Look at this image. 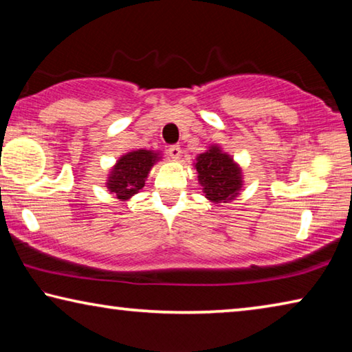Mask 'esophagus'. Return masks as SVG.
I'll return each mask as SVG.
<instances>
[{
	"label": "esophagus",
	"instance_id": "34e87169",
	"mask_svg": "<svg viewBox=\"0 0 352 352\" xmlns=\"http://www.w3.org/2000/svg\"><path fill=\"white\" fill-rule=\"evenodd\" d=\"M168 153H169L170 158L178 160V158H180V155H182V147L178 144H172V146L168 147Z\"/></svg>",
	"mask_w": 352,
	"mask_h": 352
}]
</instances>
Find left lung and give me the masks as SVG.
Segmentation results:
<instances>
[{"mask_svg":"<svg viewBox=\"0 0 352 352\" xmlns=\"http://www.w3.org/2000/svg\"><path fill=\"white\" fill-rule=\"evenodd\" d=\"M194 164L205 197L212 204H226L239 194L242 188L241 168L228 153L220 151V147L211 146L210 151L199 155Z\"/></svg>","mask_w":352,"mask_h":352,"instance_id":"obj_1","label":"left lung"}]
</instances>
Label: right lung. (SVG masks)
Masks as SVG:
<instances>
[{
  "mask_svg": "<svg viewBox=\"0 0 352 352\" xmlns=\"http://www.w3.org/2000/svg\"><path fill=\"white\" fill-rule=\"evenodd\" d=\"M158 158L157 152L144 151V148L122 155L109 174L107 188L110 192H115L119 200H129L144 188L148 172Z\"/></svg>",
  "mask_w": 352,
  "mask_h": 352,
  "instance_id": "1",
  "label": "right lung"
}]
</instances>
